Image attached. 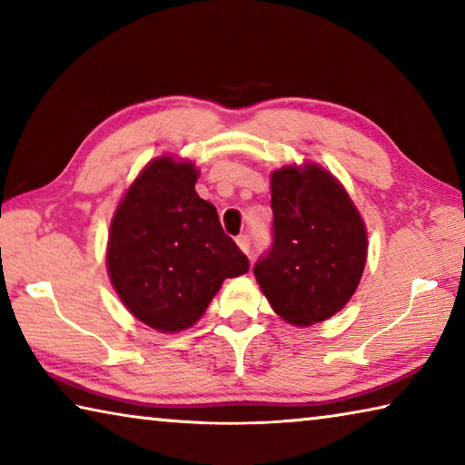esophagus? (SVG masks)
Here are the masks:
<instances>
[{
    "mask_svg": "<svg viewBox=\"0 0 465 465\" xmlns=\"http://www.w3.org/2000/svg\"><path fill=\"white\" fill-rule=\"evenodd\" d=\"M235 243H238V248L243 252V254H250V238H248V235H240V238L235 240Z\"/></svg>",
    "mask_w": 465,
    "mask_h": 465,
    "instance_id": "obj_1",
    "label": "esophagus"
}]
</instances>
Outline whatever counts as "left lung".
Returning <instances> with one entry per match:
<instances>
[{
	"label": "left lung",
	"mask_w": 465,
	"mask_h": 465,
	"mask_svg": "<svg viewBox=\"0 0 465 465\" xmlns=\"http://www.w3.org/2000/svg\"><path fill=\"white\" fill-rule=\"evenodd\" d=\"M274 240L254 266L281 320L308 328L341 312L363 277L367 227L341 180L320 163L271 174Z\"/></svg>",
	"instance_id": "left-lung-1"
}]
</instances>
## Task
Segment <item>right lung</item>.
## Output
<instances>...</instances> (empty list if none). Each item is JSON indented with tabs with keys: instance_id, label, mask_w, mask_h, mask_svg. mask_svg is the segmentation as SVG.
Listing matches in <instances>:
<instances>
[{
	"instance_id": "obj_1",
	"label": "right lung",
	"mask_w": 465,
	"mask_h": 465,
	"mask_svg": "<svg viewBox=\"0 0 465 465\" xmlns=\"http://www.w3.org/2000/svg\"><path fill=\"white\" fill-rule=\"evenodd\" d=\"M194 162L160 155L124 191L110 222L106 271L139 322L163 334L194 326L225 279L250 264L194 191Z\"/></svg>"
}]
</instances>
